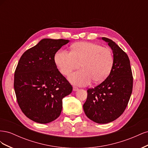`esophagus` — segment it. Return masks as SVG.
<instances>
[{
  "mask_svg": "<svg viewBox=\"0 0 148 148\" xmlns=\"http://www.w3.org/2000/svg\"><path fill=\"white\" fill-rule=\"evenodd\" d=\"M78 88H77V87H76V86H73V90L74 91H78Z\"/></svg>",
  "mask_w": 148,
  "mask_h": 148,
  "instance_id": "esophagus-1",
  "label": "esophagus"
}]
</instances>
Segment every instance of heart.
Wrapping results in <instances>:
<instances>
[{
    "label": "heart",
    "instance_id": "obj_1",
    "mask_svg": "<svg viewBox=\"0 0 148 148\" xmlns=\"http://www.w3.org/2000/svg\"><path fill=\"white\" fill-rule=\"evenodd\" d=\"M55 63L60 73L69 76L71 71L82 70L71 74L69 79L78 86H86L93 83H99L107 78L113 69L114 57L109 47L100 44L79 42L71 46V51H59L54 57Z\"/></svg>",
    "mask_w": 148,
    "mask_h": 148
}]
</instances>
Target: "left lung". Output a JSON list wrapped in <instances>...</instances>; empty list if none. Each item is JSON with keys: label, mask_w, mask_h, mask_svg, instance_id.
I'll use <instances>...</instances> for the list:
<instances>
[{"label": "left lung", "mask_w": 148, "mask_h": 148, "mask_svg": "<svg viewBox=\"0 0 148 148\" xmlns=\"http://www.w3.org/2000/svg\"><path fill=\"white\" fill-rule=\"evenodd\" d=\"M114 57L110 73L95 88L88 89L83 104L87 117L97 123H107L119 118L126 109L133 89V76L127 54L112 40L103 37Z\"/></svg>", "instance_id": "left-lung-1"}]
</instances>
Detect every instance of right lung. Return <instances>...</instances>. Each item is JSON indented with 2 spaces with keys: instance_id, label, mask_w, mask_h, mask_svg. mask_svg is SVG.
I'll return each mask as SVG.
<instances>
[{
  "instance_id": "right-lung-1",
  "label": "right lung",
  "mask_w": 148,
  "mask_h": 148,
  "mask_svg": "<svg viewBox=\"0 0 148 148\" xmlns=\"http://www.w3.org/2000/svg\"><path fill=\"white\" fill-rule=\"evenodd\" d=\"M67 39H43L25 51L14 75V89L21 111L29 119L47 123L59 117L62 99L73 88L57 68L54 57Z\"/></svg>"
}]
</instances>
